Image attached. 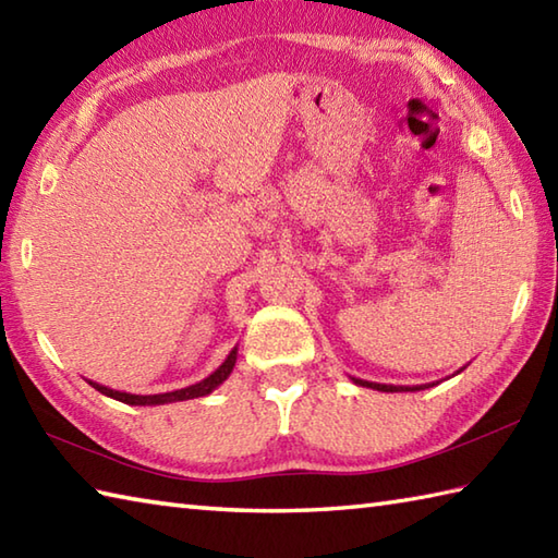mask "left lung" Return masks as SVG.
Segmentation results:
<instances>
[{"instance_id":"8db88e82","label":"left lung","mask_w":558,"mask_h":558,"mask_svg":"<svg viewBox=\"0 0 558 558\" xmlns=\"http://www.w3.org/2000/svg\"><path fill=\"white\" fill-rule=\"evenodd\" d=\"M462 369H465V366H462ZM352 378V384H357V386H366V388H374V390H381V393H412V390H424V388H429V386H386V384H372V381H362V378H354V376H350Z\"/></svg>"}]
</instances>
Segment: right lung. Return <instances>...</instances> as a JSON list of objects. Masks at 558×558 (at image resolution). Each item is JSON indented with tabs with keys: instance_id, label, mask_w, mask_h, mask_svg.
Segmentation results:
<instances>
[{
	"instance_id": "right-lung-1",
	"label": "right lung",
	"mask_w": 558,
	"mask_h": 558,
	"mask_svg": "<svg viewBox=\"0 0 558 558\" xmlns=\"http://www.w3.org/2000/svg\"><path fill=\"white\" fill-rule=\"evenodd\" d=\"M234 364H236V348H232V352L228 354V360H225L210 376H206L204 381H198L194 386H186V388H180V390H170V393H158V396H134V393H124V390H114V388H108V386L96 384V381H88V384L96 388V390H100L102 396L114 398V400H120V402H126V405H168V402L204 398V396L213 393V390H216L225 381V378L232 374Z\"/></svg>"
}]
</instances>
